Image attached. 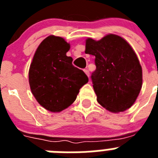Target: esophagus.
I'll list each match as a JSON object with an SVG mask.
<instances>
[{"mask_svg": "<svg viewBox=\"0 0 158 158\" xmlns=\"http://www.w3.org/2000/svg\"><path fill=\"white\" fill-rule=\"evenodd\" d=\"M84 71H85V73H86V75H87L88 77H89V70L88 69H84Z\"/></svg>", "mask_w": 158, "mask_h": 158, "instance_id": "34e87169", "label": "esophagus"}]
</instances>
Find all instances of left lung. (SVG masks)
Instances as JSON below:
<instances>
[{"instance_id":"left-lung-1","label":"left lung","mask_w":158,"mask_h":158,"mask_svg":"<svg viewBox=\"0 0 158 158\" xmlns=\"http://www.w3.org/2000/svg\"><path fill=\"white\" fill-rule=\"evenodd\" d=\"M85 53L95 56L91 78L99 104L111 112L130 108L142 89V70L129 43L113 34L99 41L89 38Z\"/></svg>"}]
</instances>
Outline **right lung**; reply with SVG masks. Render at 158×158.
<instances>
[{
    "instance_id": "1",
    "label": "right lung",
    "mask_w": 158,
    "mask_h": 158,
    "mask_svg": "<svg viewBox=\"0 0 158 158\" xmlns=\"http://www.w3.org/2000/svg\"><path fill=\"white\" fill-rule=\"evenodd\" d=\"M70 45L63 38L50 35L38 47L29 69V84L39 104L51 112H59L75 101L87 75L66 56Z\"/></svg>"
}]
</instances>
